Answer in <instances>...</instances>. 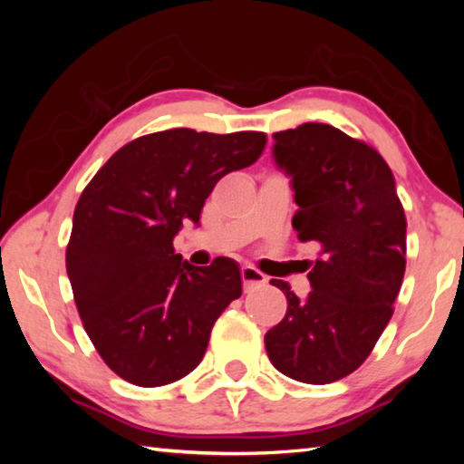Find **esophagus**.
<instances>
[{"instance_id": "esophagus-1", "label": "esophagus", "mask_w": 464, "mask_h": 464, "mask_svg": "<svg viewBox=\"0 0 464 464\" xmlns=\"http://www.w3.org/2000/svg\"><path fill=\"white\" fill-rule=\"evenodd\" d=\"M241 280H243V288H246V290L264 286L266 282H268V278H266L260 270L251 268V266H243V268H241Z\"/></svg>"}]
</instances>
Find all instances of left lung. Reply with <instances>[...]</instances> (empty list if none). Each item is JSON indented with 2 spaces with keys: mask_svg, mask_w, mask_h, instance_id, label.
Segmentation results:
<instances>
[{
  "mask_svg": "<svg viewBox=\"0 0 464 464\" xmlns=\"http://www.w3.org/2000/svg\"><path fill=\"white\" fill-rule=\"evenodd\" d=\"M276 163L293 176L301 241L317 243L309 296L285 280L286 315L266 334V352L290 379L327 384L371 356L401 290L407 221L392 171L374 147L324 122L274 132Z\"/></svg>",
  "mask_w": 464,
  "mask_h": 464,
  "instance_id": "obj_1",
  "label": "left lung"
}]
</instances>
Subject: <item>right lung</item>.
Instances as JSON below:
<instances>
[{
  "label": "right lung",
  "instance_id": "add662e5",
  "mask_svg": "<svg viewBox=\"0 0 464 464\" xmlns=\"http://www.w3.org/2000/svg\"><path fill=\"white\" fill-rule=\"evenodd\" d=\"M266 132L169 129L121 147L83 188L65 264L85 334L102 360L137 387L190 374L210 329L241 296L229 257L182 262L174 237L198 223L218 179L260 160Z\"/></svg>",
  "mask_w": 464,
  "mask_h": 464
}]
</instances>
